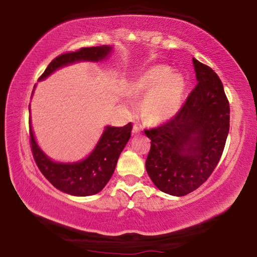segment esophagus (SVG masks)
Returning <instances> with one entry per match:
<instances>
[{"label":"esophagus","instance_id":"34e87169","mask_svg":"<svg viewBox=\"0 0 257 257\" xmlns=\"http://www.w3.org/2000/svg\"><path fill=\"white\" fill-rule=\"evenodd\" d=\"M139 132H141V127H140V125H139V124H134L133 133L136 134V133H139Z\"/></svg>","mask_w":257,"mask_h":257}]
</instances>
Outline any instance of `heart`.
Instances as JSON below:
<instances>
[{
	"instance_id": "1",
	"label": "heart",
	"mask_w": 257,
	"mask_h": 257,
	"mask_svg": "<svg viewBox=\"0 0 257 257\" xmlns=\"http://www.w3.org/2000/svg\"><path fill=\"white\" fill-rule=\"evenodd\" d=\"M184 88L183 75L171 72L164 65L151 67L133 85L134 94L146 95L142 103V116L150 123L168 121L178 113Z\"/></svg>"
}]
</instances>
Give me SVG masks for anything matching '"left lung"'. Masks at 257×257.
Instances as JSON below:
<instances>
[{
	"label": "left lung",
	"instance_id": "8db88e82",
	"mask_svg": "<svg viewBox=\"0 0 257 257\" xmlns=\"http://www.w3.org/2000/svg\"><path fill=\"white\" fill-rule=\"evenodd\" d=\"M198 84L175 116L144 129L151 140L146 169L171 196L201 186L218 165L229 132V102L218 74L193 58Z\"/></svg>",
	"mask_w": 257,
	"mask_h": 257
}]
</instances>
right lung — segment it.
<instances>
[{"mask_svg":"<svg viewBox=\"0 0 257 257\" xmlns=\"http://www.w3.org/2000/svg\"><path fill=\"white\" fill-rule=\"evenodd\" d=\"M110 46L81 48L77 51H68L56 57L46 67L39 80L44 79L64 65L80 60L97 61L110 52ZM32 156L38 169L56 189L72 196L86 197L100 192L113 176L118 156L130 139L133 124L124 127H107L101 139L86 160L73 164L55 163L39 149L35 141L31 125H29Z\"/></svg>","mask_w":257,"mask_h":257,"instance_id":"right-lung-1","label":"right lung"}]
</instances>
